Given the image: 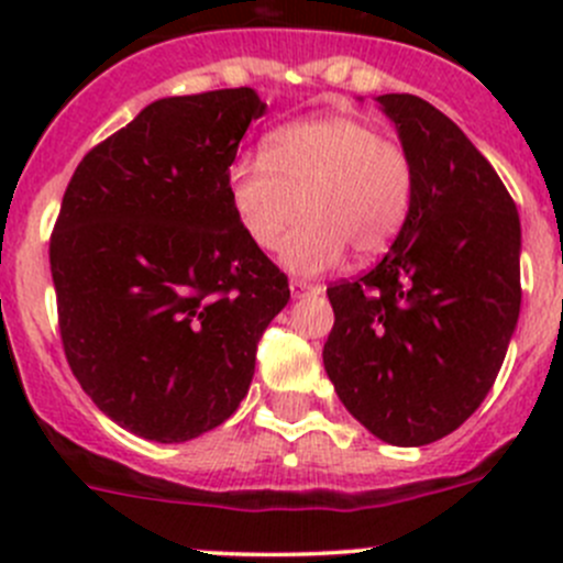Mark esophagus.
<instances>
[{"label":"esophagus","instance_id":"esophagus-1","mask_svg":"<svg viewBox=\"0 0 563 563\" xmlns=\"http://www.w3.org/2000/svg\"><path fill=\"white\" fill-rule=\"evenodd\" d=\"M288 286H291L294 297H302V294L318 291V286H313V283H308V280H299V277H291V283H288Z\"/></svg>","mask_w":563,"mask_h":563}]
</instances>
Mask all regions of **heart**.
Listing matches in <instances>:
<instances>
[{
    "label": "heart",
    "instance_id": "obj_1",
    "mask_svg": "<svg viewBox=\"0 0 563 563\" xmlns=\"http://www.w3.org/2000/svg\"><path fill=\"white\" fill-rule=\"evenodd\" d=\"M234 212L247 240L275 250L286 231L283 264L318 275L343 261L384 255L406 225L413 201L408 152L349 113H323L275 130L264 155H242L229 168Z\"/></svg>",
    "mask_w": 563,
    "mask_h": 563
}]
</instances>
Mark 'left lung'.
Here are the masks:
<instances>
[{"mask_svg": "<svg viewBox=\"0 0 563 563\" xmlns=\"http://www.w3.org/2000/svg\"><path fill=\"white\" fill-rule=\"evenodd\" d=\"M413 166V201L389 253L327 288L323 367L376 439L424 446L457 430L496 382L520 316L512 196L450 117L378 95Z\"/></svg>", "mask_w": 563, "mask_h": 563, "instance_id": "1", "label": "left lung"}]
</instances>
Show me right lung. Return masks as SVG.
<instances>
[{"mask_svg":"<svg viewBox=\"0 0 563 563\" xmlns=\"http://www.w3.org/2000/svg\"><path fill=\"white\" fill-rule=\"evenodd\" d=\"M264 111L250 87L155 100L84 155L62 198L48 253L65 356L141 439L179 444L223 424L291 299L229 190Z\"/></svg>","mask_w":563,"mask_h":563,"instance_id":"1","label":"right lung"}]
</instances>
